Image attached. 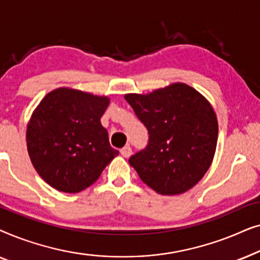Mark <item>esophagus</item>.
Here are the masks:
<instances>
[{"label": "esophagus", "instance_id": "esophagus-1", "mask_svg": "<svg viewBox=\"0 0 260 260\" xmlns=\"http://www.w3.org/2000/svg\"><path fill=\"white\" fill-rule=\"evenodd\" d=\"M120 154H122L123 157H130L131 154H133V150H131L130 145H125V147L120 149Z\"/></svg>", "mask_w": 260, "mask_h": 260}]
</instances>
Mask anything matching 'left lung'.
<instances>
[{"mask_svg": "<svg viewBox=\"0 0 260 260\" xmlns=\"http://www.w3.org/2000/svg\"><path fill=\"white\" fill-rule=\"evenodd\" d=\"M124 98L149 133L147 148L129 158L141 180L161 195L193 188L215 154L218 119L211 103L183 83Z\"/></svg>", "mask_w": 260, "mask_h": 260, "instance_id": "8db88e82", "label": "left lung"}]
</instances>
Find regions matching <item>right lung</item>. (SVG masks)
I'll return each instance as SVG.
<instances>
[{
  "instance_id": "right-lung-1",
  "label": "right lung",
  "mask_w": 260,
  "mask_h": 260,
  "mask_svg": "<svg viewBox=\"0 0 260 260\" xmlns=\"http://www.w3.org/2000/svg\"><path fill=\"white\" fill-rule=\"evenodd\" d=\"M110 98L55 88L45 95L27 124V150L42 180L63 193L93 184L119 154L110 145L101 118Z\"/></svg>"
}]
</instances>
